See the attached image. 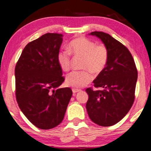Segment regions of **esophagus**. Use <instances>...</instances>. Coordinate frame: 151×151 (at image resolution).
I'll return each mask as SVG.
<instances>
[{
    "label": "esophagus",
    "instance_id": "1",
    "mask_svg": "<svg viewBox=\"0 0 151 151\" xmlns=\"http://www.w3.org/2000/svg\"><path fill=\"white\" fill-rule=\"evenodd\" d=\"M72 90H73V93H76V92H80L81 89H76V88H73V89Z\"/></svg>",
    "mask_w": 151,
    "mask_h": 151
}]
</instances>
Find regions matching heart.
Instances as JSON below:
<instances>
[{"label":"heart","instance_id":"b5f03b06","mask_svg":"<svg viewBox=\"0 0 151 151\" xmlns=\"http://www.w3.org/2000/svg\"><path fill=\"white\" fill-rule=\"evenodd\" d=\"M70 50H62L58 53L57 62L63 70L70 68L71 53L75 56H83L81 68L84 70L73 71L66 76V83L70 86L80 88L90 83L93 79V72L99 74L105 69L109 62V52L104 44H96L95 41L85 37L72 40Z\"/></svg>","mask_w":151,"mask_h":151}]
</instances>
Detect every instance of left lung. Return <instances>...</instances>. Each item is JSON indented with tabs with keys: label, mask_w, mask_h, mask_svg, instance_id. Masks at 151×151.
I'll list each match as a JSON object with an SVG mask.
<instances>
[{
	"label": "left lung",
	"mask_w": 151,
	"mask_h": 151,
	"mask_svg": "<svg viewBox=\"0 0 151 151\" xmlns=\"http://www.w3.org/2000/svg\"><path fill=\"white\" fill-rule=\"evenodd\" d=\"M90 34L101 39L108 47L109 58L105 69L93 81L95 87L104 89H86L89 95L86 111L93 123L111 126L120 122L134 104L137 69L131 52L124 45L102 31Z\"/></svg>",
	"instance_id": "1"
}]
</instances>
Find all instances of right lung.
Returning <instances> with one entry per match:
<instances>
[{"label": "right lung", "instance_id": "add662e5", "mask_svg": "<svg viewBox=\"0 0 151 151\" xmlns=\"http://www.w3.org/2000/svg\"><path fill=\"white\" fill-rule=\"evenodd\" d=\"M62 34L47 33L30 42L15 66V96L22 112L37 128H53L63 120L73 92L58 89L65 81L57 54Z\"/></svg>", "mask_w": 151, "mask_h": 151}]
</instances>
